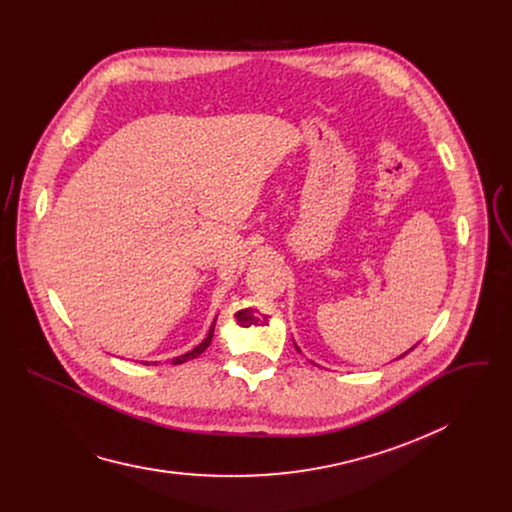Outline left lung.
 <instances>
[{
  "mask_svg": "<svg viewBox=\"0 0 512 512\" xmlns=\"http://www.w3.org/2000/svg\"><path fill=\"white\" fill-rule=\"evenodd\" d=\"M409 350H411V348H409ZM409 350H407V352H409ZM407 352H405V354H407ZM405 354H401V356H405ZM401 356H399V358H401Z\"/></svg>",
  "mask_w": 512,
  "mask_h": 512,
  "instance_id": "1",
  "label": "left lung"
}]
</instances>
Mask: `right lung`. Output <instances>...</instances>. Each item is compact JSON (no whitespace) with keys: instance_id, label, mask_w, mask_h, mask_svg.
Here are the masks:
<instances>
[{"instance_id":"add662e5","label":"right lung","mask_w":512,"mask_h":512,"mask_svg":"<svg viewBox=\"0 0 512 512\" xmlns=\"http://www.w3.org/2000/svg\"><path fill=\"white\" fill-rule=\"evenodd\" d=\"M216 322V320H214ZM214 322H212V326H210V330H208V334H206V338L196 346V348H192L190 352H186V354H182V356H176V358H172V362L170 364H182V362H186V360H190V358H196V356H200L208 346H210V342H212V334H214ZM143 364H150V362H143ZM154 364H158V362H154Z\"/></svg>"}]
</instances>
